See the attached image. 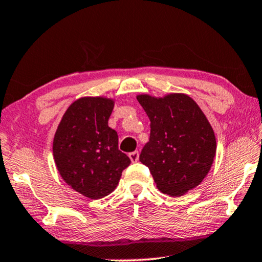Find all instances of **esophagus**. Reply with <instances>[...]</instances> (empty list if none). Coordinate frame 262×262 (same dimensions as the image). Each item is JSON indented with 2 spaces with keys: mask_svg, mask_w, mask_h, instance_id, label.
Segmentation results:
<instances>
[{
  "mask_svg": "<svg viewBox=\"0 0 262 262\" xmlns=\"http://www.w3.org/2000/svg\"><path fill=\"white\" fill-rule=\"evenodd\" d=\"M128 157H130V160L132 161V162H137V161L139 160V152L138 151H132L128 154Z\"/></svg>",
  "mask_w": 262,
  "mask_h": 262,
  "instance_id": "1",
  "label": "esophagus"
}]
</instances>
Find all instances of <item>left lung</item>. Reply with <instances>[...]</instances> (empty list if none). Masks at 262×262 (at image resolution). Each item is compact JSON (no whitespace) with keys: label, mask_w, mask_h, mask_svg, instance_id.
<instances>
[{"label":"left lung","mask_w":262,"mask_h":262,"mask_svg":"<svg viewBox=\"0 0 262 262\" xmlns=\"http://www.w3.org/2000/svg\"><path fill=\"white\" fill-rule=\"evenodd\" d=\"M150 119V138L139 161L157 188L180 196L204 180L216 155V137L205 114L186 94L137 96Z\"/></svg>","instance_id":"left-lung-1"}]
</instances>
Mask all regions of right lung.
I'll list each match as a JSON object with an SVG mask.
<instances>
[{
	"mask_svg": "<svg viewBox=\"0 0 262 262\" xmlns=\"http://www.w3.org/2000/svg\"><path fill=\"white\" fill-rule=\"evenodd\" d=\"M114 101L81 98L71 103L53 138V157L60 177L91 199L112 193L131 163L118 148V134L108 126Z\"/></svg>",
	"mask_w": 262,
	"mask_h": 262,
	"instance_id": "1",
	"label": "right lung"
}]
</instances>
